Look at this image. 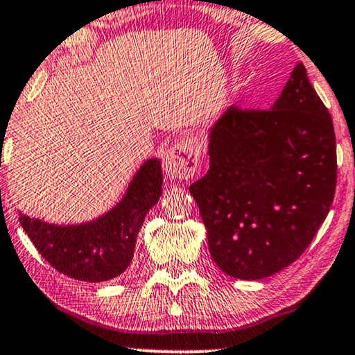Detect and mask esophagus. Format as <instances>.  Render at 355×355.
<instances>
[{
  "mask_svg": "<svg viewBox=\"0 0 355 355\" xmlns=\"http://www.w3.org/2000/svg\"><path fill=\"white\" fill-rule=\"evenodd\" d=\"M200 159V148L196 140L184 139L164 155L163 169L171 179H191L196 176Z\"/></svg>",
  "mask_w": 355,
  "mask_h": 355,
  "instance_id": "esophagus-1",
  "label": "esophagus"
}]
</instances>
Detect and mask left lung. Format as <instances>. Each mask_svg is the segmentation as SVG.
Wrapping results in <instances>:
<instances>
[{"instance_id":"obj_1","label":"left lung","mask_w":355,"mask_h":355,"mask_svg":"<svg viewBox=\"0 0 355 355\" xmlns=\"http://www.w3.org/2000/svg\"><path fill=\"white\" fill-rule=\"evenodd\" d=\"M189 187L223 273L261 279L304 254L336 191V137L302 62L271 110L227 108Z\"/></svg>"}]
</instances>
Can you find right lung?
I'll list each match as a JSON object with an SVG mask.
<instances>
[{
	"label": "right lung",
	"mask_w": 355,
	"mask_h": 355,
	"mask_svg": "<svg viewBox=\"0 0 355 355\" xmlns=\"http://www.w3.org/2000/svg\"><path fill=\"white\" fill-rule=\"evenodd\" d=\"M159 159H147L118 205L98 220L74 226L48 225L19 216L38 254L60 273L72 279L100 283L128 270L135 241L150 208L163 192Z\"/></svg>",
	"instance_id": "1"
}]
</instances>
